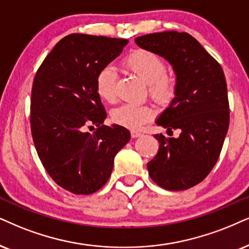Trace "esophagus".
I'll list each match as a JSON object with an SVG mask.
<instances>
[{
    "mask_svg": "<svg viewBox=\"0 0 249 249\" xmlns=\"http://www.w3.org/2000/svg\"><path fill=\"white\" fill-rule=\"evenodd\" d=\"M141 135H142V133H141V132H139V131H131V137L132 138H139V137H141Z\"/></svg>",
    "mask_w": 249,
    "mask_h": 249,
    "instance_id": "esophagus-1",
    "label": "esophagus"
}]
</instances>
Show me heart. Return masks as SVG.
<instances>
[{"instance_id": "heart-1", "label": "heart", "mask_w": 249, "mask_h": 249, "mask_svg": "<svg viewBox=\"0 0 249 249\" xmlns=\"http://www.w3.org/2000/svg\"><path fill=\"white\" fill-rule=\"evenodd\" d=\"M123 67L147 84V90L154 101L164 105L175 96L177 80L171 72L166 71L161 56L147 49H137L123 61ZM95 90L102 101L114 103L117 100L116 73L110 67L99 71L95 79ZM154 111L146 105H123L111 111L116 124L128 128H138L153 118Z\"/></svg>"}]
</instances>
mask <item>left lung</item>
<instances>
[{
    "label": "left lung",
    "mask_w": 249,
    "mask_h": 249,
    "mask_svg": "<svg viewBox=\"0 0 249 249\" xmlns=\"http://www.w3.org/2000/svg\"><path fill=\"white\" fill-rule=\"evenodd\" d=\"M142 49L172 65L177 87L156 124L177 138L155 134L160 147L148 162L150 178L169 191H184L203 180L221 154L230 123L225 75L219 63L185 32L166 31L135 37ZM170 135V134H169Z\"/></svg>",
    "instance_id": "obj_1"
}]
</instances>
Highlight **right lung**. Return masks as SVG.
<instances>
[{
  "mask_svg": "<svg viewBox=\"0 0 249 249\" xmlns=\"http://www.w3.org/2000/svg\"><path fill=\"white\" fill-rule=\"evenodd\" d=\"M126 39L73 33L59 40L34 77L31 131L43 168L73 194L105 186L114 159L131 139L121 125L106 126L95 79L127 45ZM96 126L95 132H86Z\"/></svg>",
  "mask_w": 249,
  "mask_h": 249,
  "instance_id": "1",
  "label": "right lung"
}]
</instances>
